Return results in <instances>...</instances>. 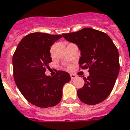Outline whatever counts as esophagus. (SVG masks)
<instances>
[{"label": "esophagus", "instance_id": "esophagus-1", "mask_svg": "<svg viewBox=\"0 0 130 130\" xmlns=\"http://www.w3.org/2000/svg\"><path fill=\"white\" fill-rule=\"evenodd\" d=\"M70 76H71V79H74L75 78L77 77V75L75 74H70Z\"/></svg>", "mask_w": 130, "mask_h": 130}]
</instances>
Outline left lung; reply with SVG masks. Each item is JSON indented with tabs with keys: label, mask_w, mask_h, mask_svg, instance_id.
<instances>
[{
	"label": "left lung",
	"mask_w": 130,
	"mask_h": 130,
	"mask_svg": "<svg viewBox=\"0 0 130 130\" xmlns=\"http://www.w3.org/2000/svg\"><path fill=\"white\" fill-rule=\"evenodd\" d=\"M63 37L79 48L80 67L89 68V75L83 78L85 84L77 90L78 98L88 105L101 103L110 94L119 74L118 48L107 34L93 28H84Z\"/></svg>",
	"instance_id": "8db88e82"
}]
</instances>
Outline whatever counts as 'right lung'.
I'll use <instances>...</instances> for the list:
<instances>
[{
  "label": "right lung",
  "mask_w": 130,
  "mask_h": 130,
  "mask_svg": "<svg viewBox=\"0 0 130 130\" xmlns=\"http://www.w3.org/2000/svg\"><path fill=\"white\" fill-rule=\"evenodd\" d=\"M62 35L33 32L19 43L12 57L14 79L18 89L32 105L47 108L59 103L63 85L71 80L68 73L59 71L53 77L45 75L52 62L50 48Z\"/></svg>",
  "instance_id": "add662e5"
}]
</instances>
